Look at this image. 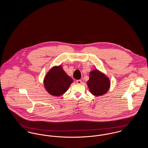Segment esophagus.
<instances>
[{
	"instance_id": "1",
	"label": "esophagus",
	"mask_w": 148,
	"mask_h": 148,
	"mask_svg": "<svg viewBox=\"0 0 148 148\" xmlns=\"http://www.w3.org/2000/svg\"><path fill=\"white\" fill-rule=\"evenodd\" d=\"M77 84H80L81 83H82V81L81 80H77Z\"/></svg>"
}]
</instances>
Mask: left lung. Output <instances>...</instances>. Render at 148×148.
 <instances>
[{"label":"left lung","instance_id":"8db88e82","mask_svg":"<svg viewBox=\"0 0 148 148\" xmlns=\"http://www.w3.org/2000/svg\"><path fill=\"white\" fill-rule=\"evenodd\" d=\"M86 84L90 93L95 97L104 95L110 88L109 78L104 73L97 69L90 72L89 79Z\"/></svg>","mask_w":148,"mask_h":148}]
</instances>
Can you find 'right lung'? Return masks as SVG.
<instances>
[{"mask_svg": "<svg viewBox=\"0 0 148 148\" xmlns=\"http://www.w3.org/2000/svg\"><path fill=\"white\" fill-rule=\"evenodd\" d=\"M73 83V80L64 71L62 65L53 66L43 79L45 90L54 97L62 95Z\"/></svg>", "mask_w": 148, "mask_h": 148, "instance_id": "obj_1", "label": "right lung"}]
</instances>
